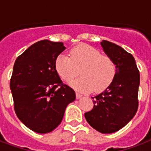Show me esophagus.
Wrapping results in <instances>:
<instances>
[{
    "instance_id": "obj_1",
    "label": "esophagus",
    "mask_w": 151,
    "mask_h": 151,
    "mask_svg": "<svg viewBox=\"0 0 151 151\" xmlns=\"http://www.w3.org/2000/svg\"><path fill=\"white\" fill-rule=\"evenodd\" d=\"M83 96L81 94H80V93H78V92H76V98H77V99H81V97H82Z\"/></svg>"
}]
</instances>
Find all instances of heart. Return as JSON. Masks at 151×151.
I'll use <instances>...</instances> for the list:
<instances>
[{
	"mask_svg": "<svg viewBox=\"0 0 151 151\" xmlns=\"http://www.w3.org/2000/svg\"><path fill=\"white\" fill-rule=\"evenodd\" d=\"M55 69L66 83L77 77L80 70L81 77L70 85L82 92L105 90L111 85L117 73V66L111 57L101 54L97 48L85 44L71 48L69 56L59 55L55 61Z\"/></svg>",
	"mask_w": 151,
	"mask_h": 151,
	"instance_id": "obj_1",
	"label": "heart"
}]
</instances>
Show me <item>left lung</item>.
I'll return each instance as SVG.
<instances>
[{
	"mask_svg": "<svg viewBox=\"0 0 151 151\" xmlns=\"http://www.w3.org/2000/svg\"><path fill=\"white\" fill-rule=\"evenodd\" d=\"M103 51L117 66L111 85L93 99L94 106L85 114L88 123L101 133H113L125 126L138 110L140 77L132 55L110 41L101 42Z\"/></svg>",
	"mask_w": 151,
	"mask_h": 151,
	"instance_id": "obj_1",
	"label": "left lung"
}]
</instances>
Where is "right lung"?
I'll return each instance as SVG.
<instances>
[{
	"label": "right lung",
	"instance_id": "obj_1",
	"mask_svg": "<svg viewBox=\"0 0 151 151\" xmlns=\"http://www.w3.org/2000/svg\"><path fill=\"white\" fill-rule=\"evenodd\" d=\"M63 43L43 40L18 57L10 81L14 109L19 119L37 133H48L61 123L75 92L64 85L55 69Z\"/></svg>",
	"mask_w": 151,
	"mask_h": 151
}]
</instances>
